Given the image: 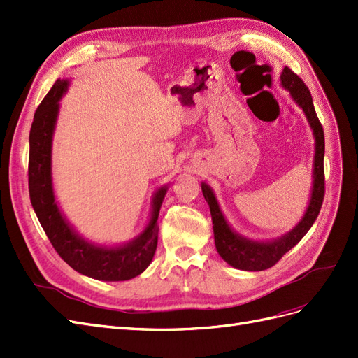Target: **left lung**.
Listing matches in <instances>:
<instances>
[{
  "instance_id": "8db88e82",
  "label": "left lung",
  "mask_w": 358,
  "mask_h": 358,
  "mask_svg": "<svg viewBox=\"0 0 358 358\" xmlns=\"http://www.w3.org/2000/svg\"><path fill=\"white\" fill-rule=\"evenodd\" d=\"M280 82L285 90H288L292 95V99L301 107L303 112L308 116V121L313 129L315 136V161H313V188L309 208L303 216V220L297 224L294 230H291L280 239L273 242H251L243 237L237 236L231 231V229L224 220V216L220 210V206L216 203L212 189L201 183L203 196L208 201L212 215L213 224V236H215V246L218 249L220 255L227 263L236 268L251 270V272H259L275 266L280 258H282L291 248H294L305 236L310 227L318 218L321 210L324 192H326V180H324V131L320 119L317 116L315 107L312 103V96L299 76L292 71L289 67H285L280 74Z\"/></svg>"
}]
</instances>
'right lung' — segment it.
<instances>
[{"label": "right lung", "instance_id": "right-lung-1", "mask_svg": "<svg viewBox=\"0 0 358 358\" xmlns=\"http://www.w3.org/2000/svg\"><path fill=\"white\" fill-rule=\"evenodd\" d=\"M67 91L66 80H57L34 113L29 131L28 188L37 218L58 255L76 272L99 280H128L150 264L158 243L157 224L166 188L154 199V213L148 229L134 242L121 248L94 246L76 234L62 218L55 203L50 179L52 133L58 115V101Z\"/></svg>", "mask_w": 358, "mask_h": 358}]
</instances>
